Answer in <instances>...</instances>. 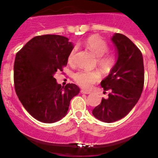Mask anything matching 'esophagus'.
Wrapping results in <instances>:
<instances>
[{"label":"esophagus","mask_w":158,"mask_h":158,"mask_svg":"<svg viewBox=\"0 0 158 158\" xmlns=\"http://www.w3.org/2000/svg\"><path fill=\"white\" fill-rule=\"evenodd\" d=\"M81 94H90L91 92L88 91V90H81Z\"/></svg>","instance_id":"esophagus-1"}]
</instances>
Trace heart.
Segmentation results:
<instances>
[{
	"label": "heart",
	"instance_id": "1",
	"mask_svg": "<svg viewBox=\"0 0 158 158\" xmlns=\"http://www.w3.org/2000/svg\"><path fill=\"white\" fill-rule=\"evenodd\" d=\"M85 45L97 57V62L102 70H109L115 64L116 59L114 56L106 54L109 50L108 45L105 40L98 35H92L85 41ZM77 48L74 47L68 55V62L72 64L74 61ZM101 75L97 70H81L73 75L76 83L85 89H89L92 85L100 79Z\"/></svg>",
	"mask_w": 158,
	"mask_h": 158
}]
</instances>
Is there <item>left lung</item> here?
I'll use <instances>...</instances> for the list:
<instances>
[{
  "label": "left lung",
  "mask_w": 158,
  "mask_h": 158,
  "mask_svg": "<svg viewBox=\"0 0 158 158\" xmlns=\"http://www.w3.org/2000/svg\"><path fill=\"white\" fill-rule=\"evenodd\" d=\"M111 41L117 50V61L109 75L101 81L108 98L92 111L96 118L113 123L123 118L138 102L144 85V65L142 53L136 45L120 33H115Z\"/></svg>",
  "instance_id": "8db88e82"
}]
</instances>
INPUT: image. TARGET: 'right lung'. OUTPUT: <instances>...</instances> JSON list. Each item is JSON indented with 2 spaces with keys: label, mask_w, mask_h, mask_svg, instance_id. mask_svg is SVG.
<instances>
[{
  "label": "right lung",
  "mask_w": 158,
  "mask_h": 158,
  "mask_svg": "<svg viewBox=\"0 0 158 158\" xmlns=\"http://www.w3.org/2000/svg\"><path fill=\"white\" fill-rule=\"evenodd\" d=\"M59 35L35 36L23 47L14 63L15 90L21 104L37 120L52 123L66 115L71 99L79 93L75 84H57L56 72L62 71L73 48Z\"/></svg>",
  "instance_id": "obj_1"
}]
</instances>
